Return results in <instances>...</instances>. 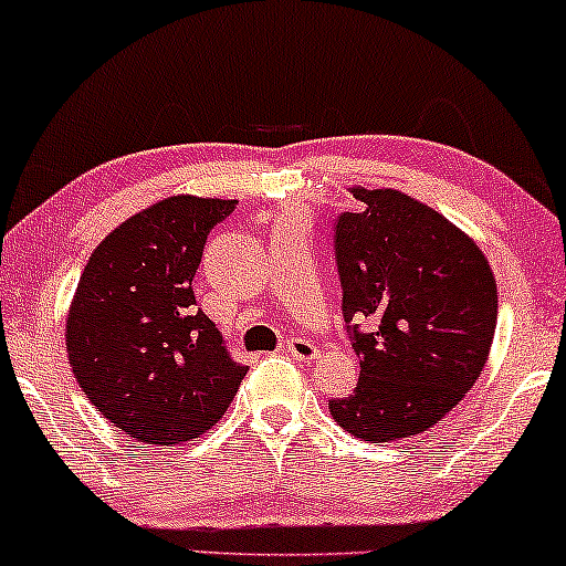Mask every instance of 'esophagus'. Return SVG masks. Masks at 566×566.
Here are the masks:
<instances>
[{
    "label": "esophagus",
    "mask_w": 566,
    "mask_h": 566,
    "mask_svg": "<svg viewBox=\"0 0 566 566\" xmlns=\"http://www.w3.org/2000/svg\"><path fill=\"white\" fill-rule=\"evenodd\" d=\"M284 349H287V355L295 357V360H316L318 357L316 345L307 339H300V336H292V339L284 342Z\"/></svg>",
    "instance_id": "esophagus-1"
}]
</instances>
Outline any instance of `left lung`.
Segmentation results:
<instances>
[{
    "mask_svg": "<svg viewBox=\"0 0 566 566\" xmlns=\"http://www.w3.org/2000/svg\"><path fill=\"white\" fill-rule=\"evenodd\" d=\"M334 219L342 316L360 378L332 418L374 443L423 433L473 389L489 360L499 295L468 234L399 190H363Z\"/></svg>",
    "mask_w": 566,
    "mask_h": 566,
    "instance_id": "1",
    "label": "left lung"
}]
</instances>
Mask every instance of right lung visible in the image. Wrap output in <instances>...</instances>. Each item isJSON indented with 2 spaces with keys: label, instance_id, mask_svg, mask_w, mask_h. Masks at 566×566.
I'll list each match as a JSON object with an SVG mask.
<instances>
[{
  "label": "right lung",
  "instance_id": "add662e5",
  "mask_svg": "<svg viewBox=\"0 0 566 566\" xmlns=\"http://www.w3.org/2000/svg\"><path fill=\"white\" fill-rule=\"evenodd\" d=\"M234 206L159 200L106 234L85 263L64 334L70 366L96 410L135 441L200 439L248 374L192 292L206 240Z\"/></svg>",
  "mask_w": 566,
  "mask_h": 566
}]
</instances>
